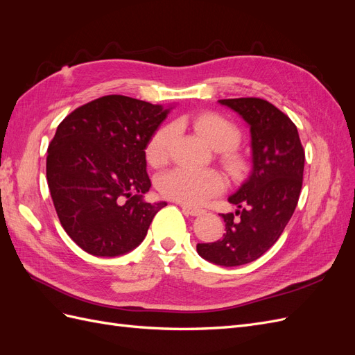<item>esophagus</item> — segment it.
<instances>
[{"instance_id":"1","label":"esophagus","mask_w":355,"mask_h":355,"mask_svg":"<svg viewBox=\"0 0 355 355\" xmlns=\"http://www.w3.org/2000/svg\"><path fill=\"white\" fill-rule=\"evenodd\" d=\"M182 210H184L187 214H189V216H201V214L206 213V210L202 209H197V207H189V206H185V204H182Z\"/></svg>"}]
</instances>
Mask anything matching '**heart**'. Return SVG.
<instances>
[{"instance_id": "1", "label": "heart", "mask_w": 355, "mask_h": 355, "mask_svg": "<svg viewBox=\"0 0 355 355\" xmlns=\"http://www.w3.org/2000/svg\"><path fill=\"white\" fill-rule=\"evenodd\" d=\"M194 127L210 146L222 151V163L230 173L240 175L244 170L245 161L234 151V148L241 141L239 127L214 112L197 115L194 118ZM173 135V125H164L149 137L145 146V157L153 167H161L167 163ZM157 187L159 194L171 201H178L185 206H197L222 192L225 182L218 171L210 168L176 167L161 175Z\"/></svg>"}]
</instances>
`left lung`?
Returning a JSON list of instances; mask_svg holds the SVG:
<instances>
[{
    "mask_svg": "<svg viewBox=\"0 0 355 355\" xmlns=\"http://www.w3.org/2000/svg\"><path fill=\"white\" fill-rule=\"evenodd\" d=\"M250 125V176L228 198L239 210L222 214L223 237L197 244L204 259L222 266L256 261L280 239L302 189L305 151L297 128L272 103L259 98L220 99Z\"/></svg>",
    "mask_w": 355,
    "mask_h": 355,
    "instance_id": "left-lung-1",
    "label": "left lung"
}]
</instances>
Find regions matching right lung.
<instances>
[{"instance_id": "1", "label": "right lung", "mask_w": 355, "mask_h": 355, "mask_svg": "<svg viewBox=\"0 0 355 355\" xmlns=\"http://www.w3.org/2000/svg\"><path fill=\"white\" fill-rule=\"evenodd\" d=\"M168 110L110 94L65 116L47 149V184L63 230L84 252L120 256L144 241L167 202H146L145 146Z\"/></svg>"}]
</instances>
